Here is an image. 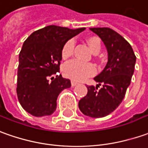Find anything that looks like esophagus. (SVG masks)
Here are the masks:
<instances>
[{"instance_id": "obj_1", "label": "esophagus", "mask_w": 148, "mask_h": 148, "mask_svg": "<svg viewBox=\"0 0 148 148\" xmlns=\"http://www.w3.org/2000/svg\"><path fill=\"white\" fill-rule=\"evenodd\" d=\"M71 84H72V86H76L78 83H77V82L75 81H71Z\"/></svg>"}]
</instances>
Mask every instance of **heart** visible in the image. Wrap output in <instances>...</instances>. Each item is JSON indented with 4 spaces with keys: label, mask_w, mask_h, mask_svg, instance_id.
<instances>
[{
    "label": "heart",
    "mask_w": 148,
    "mask_h": 148,
    "mask_svg": "<svg viewBox=\"0 0 148 148\" xmlns=\"http://www.w3.org/2000/svg\"><path fill=\"white\" fill-rule=\"evenodd\" d=\"M86 43L93 53H98L101 49V40L98 36H90L86 40ZM74 51V40H68L62 47V58L68 59L71 58ZM95 73V67L92 63H84L77 60L67 62L63 67L64 76L73 81H80L93 76Z\"/></svg>",
    "instance_id": "1"
}]
</instances>
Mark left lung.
Masks as SVG:
<instances>
[{
  "label": "left lung",
  "mask_w": 148,
  "mask_h": 148,
  "mask_svg": "<svg viewBox=\"0 0 148 148\" xmlns=\"http://www.w3.org/2000/svg\"><path fill=\"white\" fill-rule=\"evenodd\" d=\"M107 47L108 61L103 71L95 80L96 87L87 86V95L79 101L81 112L90 117L99 118L112 112L122 102L130 81L136 62L131 45L123 36L109 27H94ZM103 85L99 90L97 88Z\"/></svg>",
  "instance_id": "obj_1"
}]
</instances>
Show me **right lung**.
I'll list each match as a JSON object with an SVG mask.
<instances>
[{
  "mask_svg": "<svg viewBox=\"0 0 148 148\" xmlns=\"http://www.w3.org/2000/svg\"><path fill=\"white\" fill-rule=\"evenodd\" d=\"M85 29L49 25L34 32L24 41L18 57L16 91L26 112L43 116L55 111L58 95L71 87L69 79L58 75L62 45Z\"/></svg>",
  "mask_w": 148,
  "mask_h": 148,
  "instance_id": "right-lung-1",
  "label": "right lung"
}]
</instances>
